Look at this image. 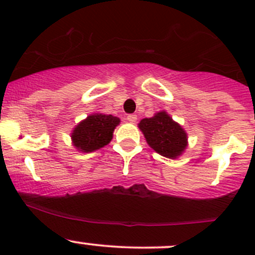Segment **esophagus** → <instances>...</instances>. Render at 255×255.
I'll list each match as a JSON object with an SVG mask.
<instances>
[{"mask_svg":"<svg viewBox=\"0 0 255 255\" xmlns=\"http://www.w3.org/2000/svg\"><path fill=\"white\" fill-rule=\"evenodd\" d=\"M127 121L130 123H134L137 121V115H128L127 116Z\"/></svg>","mask_w":255,"mask_h":255,"instance_id":"esophagus-1","label":"esophagus"}]
</instances>
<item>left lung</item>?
Instances as JSON below:
<instances>
[{
	"mask_svg": "<svg viewBox=\"0 0 255 255\" xmlns=\"http://www.w3.org/2000/svg\"><path fill=\"white\" fill-rule=\"evenodd\" d=\"M138 127L149 146L165 158L176 159L186 149V132L165 111L155 113L150 118H143Z\"/></svg>",
	"mask_w": 255,
	"mask_h": 255,
	"instance_id": "obj_1",
	"label": "left lung"
}]
</instances>
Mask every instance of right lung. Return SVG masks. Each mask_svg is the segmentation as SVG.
<instances>
[{
    "instance_id": "right-lung-1",
    "label": "right lung",
    "mask_w": 255,
    "mask_h": 255,
    "mask_svg": "<svg viewBox=\"0 0 255 255\" xmlns=\"http://www.w3.org/2000/svg\"><path fill=\"white\" fill-rule=\"evenodd\" d=\"M118 125V117L104 113H92L74 128L71 133L74 146L82 153H91L104 148L111 142L113 130Z\"/></svg>"
}]
</instances>
